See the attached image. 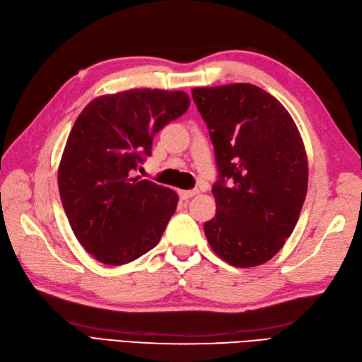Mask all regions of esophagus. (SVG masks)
<instances>
[{
	"label": "esophagus",
	"mask_w": 362,
	"mask_h": 362,
	"mask_svg": "<svg viewBox=\"0 0 362 362\" xmlns=\"http://www.w3.org/2000/svg\"><path fill=\"white\" fill-rule=\"evenodd\" d=\"M196 194H199L197 189H188V191L180 189L179 191V196H180V199H183V201H187V199H189V197H194Z\"/></svg>",
	"instance_id": "esophagus-1"
}]
</instances>
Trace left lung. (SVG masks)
<instances>
[{
	"mask_svg": "<svg viewBox=\"0 0 362 362\" xmlns=\"http://www.w3.org/2000/svg\"><path fill=\"white\" fill-rule=\"evenodd\" d=\"M214 148L216 214L204 224L218 257L263 264L294 230L308 189V158L294 119L252 83L193 88Z\"/></svg>",
	"mask_w": 362,
	"mask_h": 362,
	"instance_id": "8db88e82",
	"label": "left lung"
}]
</instances>
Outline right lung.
I'll use <instances>...</instances> for the list:
<instances>
[{"label": "right lung", "mask_w": 362, "mask_h": 362, "mask_svg": "<svg viewBox=\"0 0 362 362\" xmlns=\"http://www.w3.org/2000/svg\"><path fill=\"white\" fill-rule=\"evenodd\" d=\"M188 107L183 91L135 88L93 99L76 119L59 193L78 241L101 263L127 264L158 244L179 196L135 171L153 135Z\"/></svg>", "instance_id": "obj_1"}]
</instances>
